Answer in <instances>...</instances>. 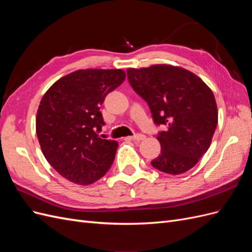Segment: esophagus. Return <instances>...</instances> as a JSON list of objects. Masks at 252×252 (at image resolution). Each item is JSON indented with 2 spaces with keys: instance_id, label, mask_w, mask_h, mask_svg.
I'll return each instance as SVG.
<instances>
[{
  "instance_id": "34e87169",
  "label": "esophagus",
  "mask_w": 252,
  "mask_h": 252,
  "mask_svg": "<svg viewBox=\"0 0 252 252\" xmlns=\"http://www.w3.org/2000/svg\"><path fill=\"white\" fill-rule=\"evenodd\" d=\"M145 138H146V136H145V135H144V134H142V133H136V134H134V135L130 136V139H131V140H133V141H138V142L143 141Z\"/></svg>"
}]
</instances>
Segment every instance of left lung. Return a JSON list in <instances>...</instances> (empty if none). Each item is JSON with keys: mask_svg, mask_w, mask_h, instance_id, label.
I'll use <instances>...</instances> for the list:
<instances>
[{"mask_svg": "<svg viewBox=\"0 0 252 252\" xmlns=\"http://www.w3.org/2000/svg\"><path fill=\"white\" fill-rule=\"evenodd\" d=\"M127 78L147 102L154 123L166 128L158 133L161 154L151 165L174 175L191 169L208 150L218 125L211 89L194 73L169 65L128 68Z\"/></svg>", "mask_w": 252, "mask_h": 252, "instance_id": "1", "label": "left lung"}]
</instances>
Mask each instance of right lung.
Returning a JSON list of instances; mask_svg holds the SVG:
<instances>
[{"mask_svg": "<svg viewBox=\"0 0 252 252\" xmlns=\"http://www.w3.org/2000/svg\"><path fill=\"white\" fill-rule=\"evenodd\" d=\"M125 78L122 69L78 70L57 81L42 98L35 121L42 152L74 184L100 180L114 161L118 142L98 135L105 125L100 106Z\"/></svg>", "mask_w": 252, "mask_h": 252, "instance_id": "right-lung-1", "label": "right lung"}]
</instances>
